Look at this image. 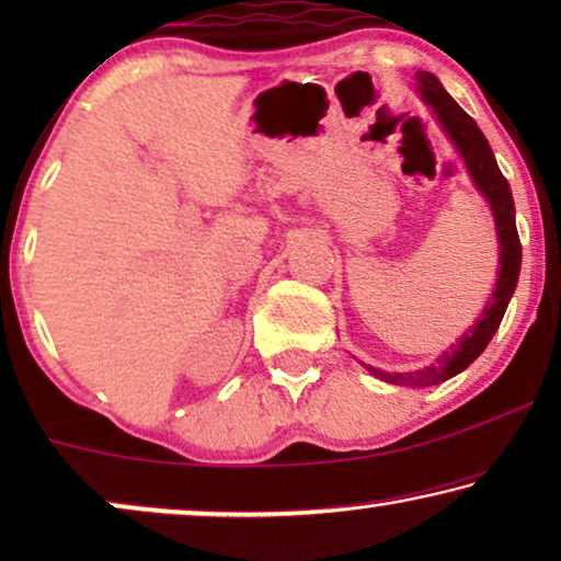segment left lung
Masks as SVG:
<instances>
[{"label": "left lung", "instance_id": "left-lung-1", "mask_svg": "<svg viewBox=\"0 0 561 561\" xmlns=\"http://www.w3.org/2000/svg\"><path fill=\"white\" fill-rule=\"evenodd\" d=\"M419 91L426 99V104H432L439 117L442 127L447 129L451 142L457 145V150L462 152L467 171H470L474 186L485 194L490 209L495 214V229L497 240H501V271H497L495 290L490 304L482 311L478 324L470 332L462 334V340L444 352L434 365L424 367L416 373H382L375 367H367L375 378L396 382V386H434V382L455 378L457 373H462L465 367H470L474 359L482 355V350L488 347V342L493 340V334L501 327L503 313L508 309V301L516 290L518 273H520V240L516 229V206H513L511 186L501 173V168L495 163L493 150L485 140V135L480 133V127L474 125V119L459 106L455 99L447 94V89L442 87V81L434 73L419 71L416 73Z\"/></svg>", "mask_w": 561, "mask_h": 561}]
</instances>
